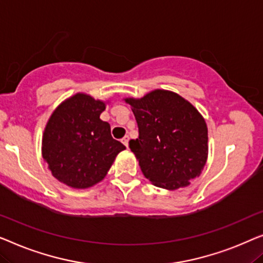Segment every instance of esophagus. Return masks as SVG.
<instances>
[{"label": "esophagus", "mask_w": 263, "mask_h": 263, "mask_svg": "<svg viewBox=\"0 0 263 263\" xmlns=\"http://www.w3.org/2000/svg\"><path fill=\"white\" fill-rule=\"evenodd\" d=\"M128 140H130V138H128V136H125L123 139H121V142H123V144L126 147H128Z\"/></svg>", "instance_id": "obj_1"}]
</instances>
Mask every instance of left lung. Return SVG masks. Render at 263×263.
I'll return each instance as SVG.
<instances>
[{
  "instance_id": "1",
  "label": "left lung",
  "mask_w": 263,
  "mask_h": 263,
  "mask_svg": "<svg viewBox=\"0 0 263 263\" xmlns=\"http://www.w3.org/2000/svg\"><path fill=\"white\" fill-rule=\"evenodd\" d=\"M124 101L131 106L139 130L138 138L130 140V149L151 183L175 191L200 176L209 136L204 117L190 101L164 89Z\"/></svg>"
}]
</instances>
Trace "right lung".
Returning a JSON list of instances; mask_svg holds the SVG:
<instances>
[{"mask_svg": "<svg viewBox=\"0 0 263 263\" xmlns=\"http://www.w3.org/2000/svg\"><path fill=\"white\" fill-rule=\"evenodd\" d=\"M106 102L77 93L51 114L43 133L42 155L52 175L66 186L84 190L105 179L117 155L126 149L100 119Z\"/></svg>", "mask_w": 263, "mask_h": 263, "instance_id": "obj_1", "label": "right lung"}]
</instances>
